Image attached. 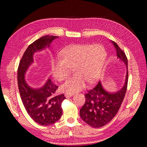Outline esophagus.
Returning <instances> with one entry per match:
<instances>
[{"label": "esophagus", "mask_w": 147, "mask_h": 147, "mask_svg": "<svg viewBox=\"0 0 147 147\" xmlns=\"http://www.w3.org/2000/svg\"><path fill=\"white\" fill-rule=\"evenodd\" d=\"M73 95H74L73 93H65V95H64L65 98H69V97H71V96H73Z\"/></svg>", "instance_id": "esophagus-1"}]
</instances>
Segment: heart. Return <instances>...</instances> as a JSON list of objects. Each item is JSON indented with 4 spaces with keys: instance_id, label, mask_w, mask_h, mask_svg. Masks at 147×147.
Instances as JSON below:
<instances>
[{
    "instance_id": "1",
    "label": "heart",
    "mask_w": 147,
    "mask_h": 147,
    "mask_svg": "<svg viewBox=\"0 0 147 147\" xmlns=\"http://www.w3.org/2000/svg\"><path fill=\"white\" fill-rule=\"evenodd\" d=\"M60 59L53 62V76L58 81L67 78L69 69L75 72L61 86L62 91L74 93L85 86V82L94 83L98 78L106 59V51L100 45L72 44L66 46L59 53Z\"/></svg>"
}]
</instances>
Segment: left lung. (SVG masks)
Instances as JSON below:
<instances>
[{
  "label": "left lung",
  "instance_id": "obj_1",
  "mask_svg": "<svg viewBox=\"0 0 147 147\" xmlns=\"http://www.w3.org/2000/svg\"><path fill=\"white\" fill-rule=\"evenodd\" d=\"M116 50L117 56L125 64L127 71L123 86L115 92H109L99 82L95 87L86 93L85 102L80 111L82 120L93 127H100L109 123L119 109L125 96L127 81V59L125 53L116 43L111 41Z\"/></svg>",
  "mask_w": 147,
  "mask_h": 147
}]
</instances>
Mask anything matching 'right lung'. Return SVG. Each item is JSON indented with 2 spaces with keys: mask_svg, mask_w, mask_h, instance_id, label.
<instances>
[{
  "mask_svg": "<svg viewBox=\"0 0 147 147\" xmlns=\"http://www.w3.org/2000/svg\"><path fill=\"white\" fill-rule=\"evenodd\" d=\"M56 36H43L30 44L24 52L18 69V84L22 102L32 119L42 126H49L57 122L62 116L61 104L65 98L64 94L56 95L57 85L49 78L42 87L35 88L27 83L25 73L33 62V55L50 44Z\"/></svg>",
  "mask_w": 147,
  "mask_h": 147,
  "instance_id": "1",
  "label": "right lung"
}]
</instances>
